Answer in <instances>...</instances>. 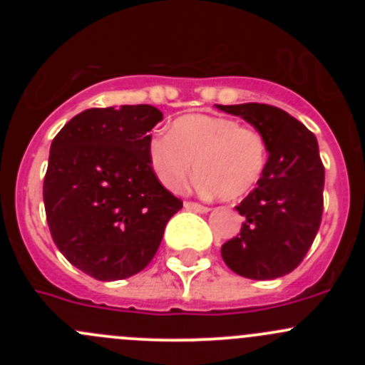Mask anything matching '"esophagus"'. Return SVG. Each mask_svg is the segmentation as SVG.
I'll list each match as a JSON object with an SVG mask.
<instances>
[{"label":"esophagus","mask_w":365,"mask_h":365,"mask_svg":"<svg viewBox=\"0 0 365 365\" xmlns=\"http://www.w3.org/2000/svg\"><path fill=\"white\" fill-rule=\"evenodd\" d=\"M187 210H190V212H197V213H206V212H210V208L208 206H203V205H200V203H190V201H187L185 205Z\"/></svg>","instance_id":"obj_1"}]
</instances>
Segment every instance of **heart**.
<instances>
[{
	"label": "heart",
	"instance_id": "heart-1",
	"mask_svg": "<svg viewBox=\"0 0 365 365\" xmlns=\"http://www.w3.org/2000/svg\"><path fill=\"white\" fill-rule=\"evenodd\" d=\"M148 160L159 182L173 192L189 183L196 165L203 192L237 200L259 180L267 143L259 132L233 118L187 114L173 121L169 134L150 139Z\"/></svg>",
	"mask_w": 365,
	"mask_h": 365
}]
</instances>
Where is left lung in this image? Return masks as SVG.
Returning a JSON list of instances; mask_svg holds the SVG:
<instances>
[{
    "mask_svg": "<svg viewBox=\"0 0 365 365\" xmlns=\"http://www.w3.org/2000/svg\"><path fill=\"white\" fill-rule=\"evenodd\" d=\"M215 108L251 123L268 152L256 189L237 206L244 222L240 235L220 249L222 259L242 277H282L300 264L322 222L325 168L316 135L274 106Z\"/></svg>",
    "mask_w": 365,
    "mask_h": 365,
    "instance_id": "8db88e82",
    "label": "left lung"
}]
</instances>
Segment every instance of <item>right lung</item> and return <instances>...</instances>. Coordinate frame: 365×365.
<instances>
[{
    "label": "right lung",
    "mask_w": 365,
    "mask_h": 365,
    "mask_svg": "<svg viewBox=\"0 0 365 365\" xmlns=\"http://www.w3.org/2000/svg\"><path fill=\"white\" fill-rule=\"evenodd\" d=\"M162 118L148 104L86 109L53 139L43 180L51 237L73 267L98 281L141 272L182 208L148 160Z\"/></svg>",
    "instance_id": "obj_1"
}]
</instances>
